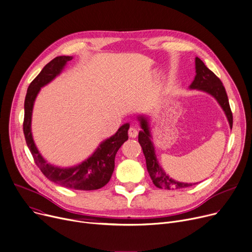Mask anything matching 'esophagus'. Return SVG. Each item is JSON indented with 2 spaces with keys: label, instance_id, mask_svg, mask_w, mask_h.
Segmentation results:
<instances>
[{
  "label": "esophagus",
  "instance_id": "34e87169",
  "mask_svg": "<svg viewBox=\"0 0 252 252\" xmlns=\"http://www.w3.org/2000/svg\"><path fill=\"white\" fill-rule=\"evenodd\" d=\"M137 134H138V131H137L136 128H134V127H130V128H129V130H128V135H129L130 138H136Z\"/></svg>",
  "mask_w": 252,
  "mask_h": 252
}]
</instances>
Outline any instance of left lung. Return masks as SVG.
Wrapping results in <instances>:
<instances>
[{
  "mask_svg": "<svg viewBox=\"0 0 252 252\" xmlns=\"http://www.w3.org/2000/svg\"><path fill=\"white\" fill-rule=\"evenodd\" d=\"M196 72L197 74L195 76V80H193L189 88L205 91L214 96V98L218 101V103L221 105V107L223 108L228 118L230 127L232 128V125H233V115H232L229 101H228V96L222 82L214 72L210 70L205 65V63L199 59V57H196ZM140 123L143 131L139 132L138 141L142 147L144 157L146 159V167L154 186L159 189H166L190 187L191 184L179 183L171 180L162 170V168L159 166L157 160L156 152H154L152 142L150 141V138H149L150 135H149L146 119L143 117H140Z\"/></svg>",
  "mask_w": 252,
  "mask_h": 252,
  "instance_id": "1",
  "label": "left lung"
}]
</instances>
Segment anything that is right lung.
<instances>
[{
    "label": "right lung",
    "mask_w": 252,
    "mask_h": 252,
    "mask_svg": "<svg viewBox=\"0 0 252 252\" xmlns=\"http://www.w3.org/2000/svg\"><path fill=\"white\" fill-rule=\"evenodd\" d=\"M72 60L71 56H57L49 62L28 87L24 103V122L23 131L28 148L31 151L36 165L39 167L43 175L51 182L63 187L80 189L93 190L106 186L114 171L115 157L122 144L128 140L129 124L121 126L117 133L104 141L93 156L83 163L69 168H61L53 166L38 152L31 134V116L36 95L40 88L52 81L59 74L63 66Z\"/></svg>",
    "instance_id": "obj_1"
}]
</instances>
